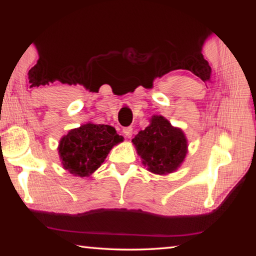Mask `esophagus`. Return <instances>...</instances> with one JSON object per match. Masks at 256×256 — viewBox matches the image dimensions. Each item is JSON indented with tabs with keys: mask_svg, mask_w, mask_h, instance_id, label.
<instances>
[{
	"mask_svg": "<svg viewBox=\"0 0 256 256\" xmlns=\"http://www.w3.org/2000/svg\"><path fill=\"white\" fill-rule=\"evenodd\" d=\"M123 133H124V136H126V138H131L132 136V133H133V128L131 126L124 128H123Z\"/></svg>",
	"mask_w": 256,
	"mask_h": 256,
	"instance_id": "34e87169",
	"label": "esophagus"
}]
</instances>
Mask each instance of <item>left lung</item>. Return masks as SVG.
Instances as JSON below:
<instances>
[{
  "mask_svg": "<svg viewBox=\"0 0 256 256\" xmlns=\"http://www.w3.org/2000/svg\"><path fill=\"white\" fill-rule=\"evenodd\" d=\"M132 141L148 170L159 175L176 170L188 152L184 133L162 116H154L149 126Z\"/></svg>",
  "mask_w": 256,
  "mask_h": 256,
  "instance_id": "left-lung-1",
  "label": "left lung"
}]
</instances>
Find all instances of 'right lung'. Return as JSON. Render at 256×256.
<instances>
[{"mask_svg": "<svg viewBox=\"0 0 256 256\" xmlns=\"http://www.w3.org/2000/svg\"><path fill=\"white\" fill-rule=\"evenodd\" d=\"M120 141L123 138L110 125L88 123L71 130L58 146L63 167L76 176H89L100 167L112 146Z\"/></svg>", "mask_w": 256, "mask_h": 256, "instance_id": "obj_1", "label": "right lung"}]
</instances>
